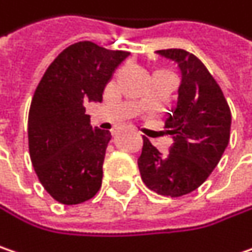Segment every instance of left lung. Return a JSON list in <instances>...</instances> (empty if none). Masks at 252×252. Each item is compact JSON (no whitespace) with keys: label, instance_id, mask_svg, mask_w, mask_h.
<instances>
[{"label":"left lung","instance_id":"obj_1","mask_svg":"<svg viewBox=\"0 0 252 252\" xmlns=\"http://www.w3.org/2000/svg\"><path fill=\"white\" fill-rule=\"evenodd\" d=\"M156 54L174 63L182 75L177 105L164 123L173 145L163 155L143 137L137 164L150 190L180 197L198 189L219 164L230 142L231 112L219 83L198 58L184 49Z\"/></svg>","mask_w":252,"mask_h":252}]
</instances>
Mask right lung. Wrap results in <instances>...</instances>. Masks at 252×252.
I'll return each mask as SVG.
<instances>
[{"mask_svg": "<svg viewBox=\"0 0 252 252\" xmlns=\"http://www.w3.org/2000/svg\"><path fill=\"white\" fill-rule=\"evenodd\" d=\"M129 55L76 42L55 58L33 94L28 116L32 166L45 190L62 204L83 203L102 186L112 136L91 126L85 102H102L106 85Z\"/></svg>", "mask_w": 252, "mask_h": 252, "instance_id": "obj_1", "label": "right lung"}]
</instances>
